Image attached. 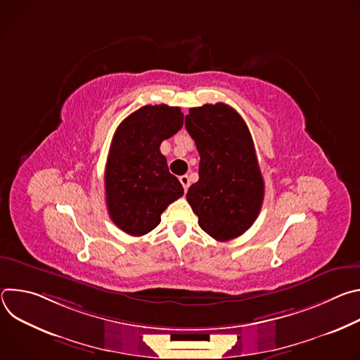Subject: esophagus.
<instances>
[{
  "label": "esophagus",
  "mask_w": 360,
  "mask_h": 360,
  "mask_svg": "<svg viewBox=\"0 0 360 360\" xmlns=\"http://www.w3.org/2000/svg\"><path fill=\"white\" fill-rule=\"evenodd\" d=\"M179 182L182 184L184 189H185V191H188V188H189V176H188V175H182V176H179Z\"/></svg>",
  "instance_id": "34e87169"
}]
</instances>
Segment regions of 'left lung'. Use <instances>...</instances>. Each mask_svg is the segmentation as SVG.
Listing matches in <instances>:
<instances>
[{"label":"left lung","mask_w":360,"mask_h":360,"mask_svg":"<svg viewBox=\"0 0 360 360\" xmlns=\"http://www.w3.org/2000/svg\"><path fill=\"white\" fill-rule=\"evenodd\" d=\"M185 127L200 157L186 193L198 224L217 240L238 238L258 218L265 193L249 128L222 102L191 108Z\"/></svg>","instance_id":"obj_1"}]
</instances>
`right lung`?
<instances>
[{
	"label": "right lung",
	"instance_id": "1",
	"mask_svg": "<svg viewBox=\"0 0 360 360\" xmlns=\"http://www.w3.org/2000/svg\"><path fill=\"white\" fill-rule=\"evenodd\" d=\"M184 125L178 107L145 105L117 128L105 167V199L112 222L142 236L157 228L169 203L184 195L160 146Z\"/></svg>",
	"mask_w": 360,
	"mask_h": 360
}]
</instances>
